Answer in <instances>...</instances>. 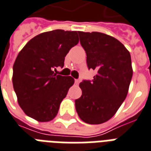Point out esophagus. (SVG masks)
<instances>
[{"label":"esophagus","mask_w":151,"mask_h":151,"mask_svg":"<svg viewBox=\"0 0 151 151\" xmlns=\"http://www.w3.org/2000/svg\"><path fill=\"white\" fill-rule=\"evenodd\" d=\"M79 82H80V81L78 80V79H75V80H74V83H75L76 85H78Z\"/></svg>","instance_id":"34e87169"}]
</instances>
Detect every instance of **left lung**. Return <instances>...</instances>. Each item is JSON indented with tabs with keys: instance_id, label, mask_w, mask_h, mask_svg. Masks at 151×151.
Instances as JSON below:
<instances>
[{
	"instance_id": "left-lung-1",
	"label": "left lung",
	"mask_w": 151,
	"mask_h": 151,
	"mask_svg": "<svg viewBox=\"0 0 151 151\" xmlns=\"http://www.w3.org/2000/svg\"><path fill=\"white\" fill-rule=\"evenodd\" d=\"M78 34L88 68L96 74L92 81L84 80L79 85L82 94L75 100L76 111L87 124H103L116 114L127 95L133 74L131 55L124 44L109 35Z\"/></svg>"
}]
</instances>
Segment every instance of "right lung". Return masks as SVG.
Masks as SVG:
<instances>
[{"label": "right lung", "instance_id": "right-lung-1", "mask_svg": "<svg viewBox=\"0 0 151 151\" xmlns=\"http://www.w3.org/2000/svg\"><path fill=\"white\" fill-rule=\"evenodd\" d=\"M78 42V32L54 30L32 38L19 51L13 65L12 84L27 116L40 122L56 116L74 79L58 75L54 70L63 67L65 55Z\"/></svg>", "mask_w": 151, "mask_h": 151}]
</instances>
